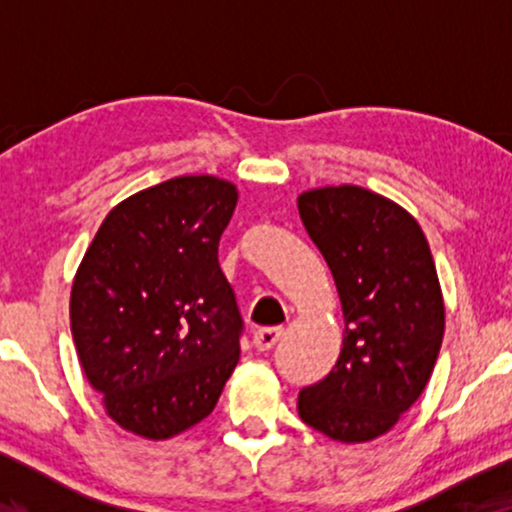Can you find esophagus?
<instances>
[{"mask_svg": "<svg viewBox=\"0 0 512 512\" xmlns=\"http://www.w3.org/2000/svg\"><path fill=\"white\" fill-rule=\"evenodd\" d=\"M281 334H284L281 327H262V330L252 334V344H255L257 351H269L276 342H279Z\"/></svg>", "mask_w": 512, "mask_h": 512, "instance_id": "1", "label": "esophagus"}]
</instances>
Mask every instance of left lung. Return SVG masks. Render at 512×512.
Instances as JSON below:
<instances>
[{
	"instance_id": "8db88e82",
	"label": "left lung",
	"mask_w": 512,
	"mask_h": 512,
	"mask_svg": "<svg viewBox=\"0 0 512 512\" xmlns=\"http://www.w3.org/2000/svg\"><path fill=\"white\" fill-rule=\"evenodd\" d=\"M298 214L344 313L337 363L298 392V416L337 443H366L390 431L431 380L445 332L436 262L414 216L366 187L308 190Z\"/></svg>"
}]
</instances>
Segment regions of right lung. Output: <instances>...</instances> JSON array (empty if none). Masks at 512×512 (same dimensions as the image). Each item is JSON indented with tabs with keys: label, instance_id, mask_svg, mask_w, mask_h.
<instances>
[{
	"label": "right lung",
	"instance_id": "obj_1",
	"mask_svg": "<svg viewBox=\"0 0 512 512\" xmlns=\"http://www.w3.org/2000/svg\"><path fill=\"white\" fill-rule=\"evenodd\" d=\"M233 182L180 175L110 209L72 284V337L105 414L146 440L214 411L240 358L236 293L219 240Z\"/></svg>",
	"mask_w": 512,
	"mask_h": 512
}]
</instances>
